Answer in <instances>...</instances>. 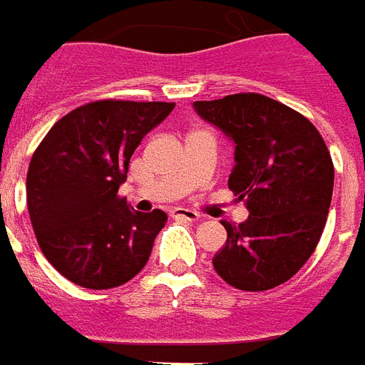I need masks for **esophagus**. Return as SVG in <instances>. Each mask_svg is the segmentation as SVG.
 <instances>
[{
  "label": "esophagus",
  "mask_w": 365,
  "mask_h": 365,
  "mask_svg": "<svg viewBox=\"0 0 365 365\" xmlns=\"http://www.w3.org/2000/svg\"><path fill=\"white\" fill-rule=\"evenodd\" d=\"M170 214H173V218L187 220V222H198L200 220V214H196L195 210H188V208H175Z\"/></svg>",
  "instance_id": "esophagus-1"
}]
</instances>
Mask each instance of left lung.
<instances>
[{"label": "left lung", "mask_w": 365, "mask_h": 365, "mask_svg": "<svg viewBox=\"0 0 365 365\" xmlns=\"http://www.w3.org/2000/svg\"><path fill=\"white\" fill-rule=\"evenodd\" d=\"M195 112L234 143L228 187L250 216L234 226L212 265L228 285L267 291L301 269L319 244L334 187V167L319 129L261 94L195 102Z\"/></svg>", "instance_id": "left-lung-1"}]
</instances>
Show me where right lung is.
Segmentation results:
<instances>
[{
  "instance_id": "add662e5",
  "label": "right lung",
  "mask_w": 365,
  "mask_h": 365,
  "mask_svg": "<svg viewBox=\"0 0 365 365\" xmlns=\"http://www.w3.org/2000/svg\"><path fill=\"white\" fill-rule=\"evenodd\" d=\"M175 104L92 102L54 123L31 159L27 206L48 263L84 289H113L145 267L163 210L137 212L118 190L141 139Z\"/></svg>"
}]
</instances>
